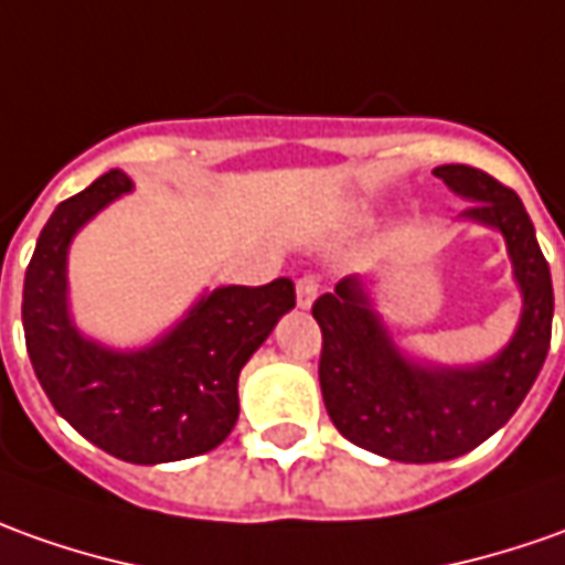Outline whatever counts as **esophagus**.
Returning a JSON list of instances; mask_svg holds the SVG:
<instances>
[{"label":"esophagus","instance_id":"obj_1","mask_svg":"<svg viewBox=\"0 0 565 565\" xmlns=\"http://www.w3.org/2000/svg\"><path fill=\"white\" fill-rule=\"evenodd\" d=\"M315 297H318V278H312V275H302L297 281V306L299 309H309L315 302Z\"/></svg>","mask_w":565,"mask_h":565}]
</instances>
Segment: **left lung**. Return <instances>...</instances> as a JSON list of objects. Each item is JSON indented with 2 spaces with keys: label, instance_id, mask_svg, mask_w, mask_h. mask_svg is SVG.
I'll list each match as a JSON object with an SVG mask.
<instances>
[{
  "label": "left lung",
  "instance_id": "left-lung-1",
  "mask_svg": "<svg viewBox=\"0 0 565 565\" xmlns=\"http://www.w3.org/2000/svg\"><path fill=\"white\" fill-rule=\"evenodd\" d=\"M433 172L455 194L473 201L460 218L498 228L508 241L523 294V315L508 347L470 367L412 362L386 333L355 275L312 306L321 328L318 380L333 427L359 448L402 463L460 458L504 427L547 359L554 321L551 268L516 191L463 163Z\"/></svg>",
  "mask_w": 565,
  "mask_h": 565
}]
</instances>
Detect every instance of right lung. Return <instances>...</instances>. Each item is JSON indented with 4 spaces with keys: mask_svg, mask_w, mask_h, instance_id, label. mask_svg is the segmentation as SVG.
I'll return each instance as SVG.
<instances>
[{
    "mask_svg": "<svg viewBox=\"0 0 565 565\" xmlns=\"http://www.w3.org/2000/svg\"><path fill=\"white\" fill-rule=\"evenodd\" d=\"M132 188L120 170L57 203L24 275V340L55 412L79 436L129 463H167L213 451L237 424V377L284 312L290 278L216 287L163 340L114 352L86 340L67 312V247L98 210Z\"/></svg>",
    "mask_w": 565,
    "mask_h": 565,
    "instance_id": "1",
    "label": "right lung"
}]
</instances>
